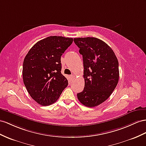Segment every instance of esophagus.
Instances as JSON below:
<instances>
[{"label":"esophagus","instance_id":"34e87169","mask_svg":"<svg viewBox=\"0 0 146 146\" xmlns=\"http://www.w3.org/2000/svg\"><path fill=\"white\" fill-rule=\"evenodd\" d=\"M70 77H71V79H73V78H75V76H74V74H72V75H71L70 76Z\"/></svg>","mask_w":146,"mask_h":146}]
</instances>
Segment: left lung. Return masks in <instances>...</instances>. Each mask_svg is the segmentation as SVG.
I'll return each mask as SVG.
<instances>
[{
    "label": "left lung",
    "mask_w": 146,
    "mask_h": 146,
    "mask_svg": "<svg viewBox=\"0 0 146 146\" xmlns=\"http://www.w3.org/2000/svg\"><path fill=\"white\" fill-rule=\"evenodd\" d=\"M74 42L83 55L85 83L78 99L86 107L98 106L109 98L118 84V59L111 47L96 37L74 38Z\"/></svg>",
    "instance_id": "left-lung-1"
}]
</instances>
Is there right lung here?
<instances>
[{
	"label": "right lung",
	"mask_w": 146,
	"mask_h": 146,
	"mask_svg": "<svg viewBox=\"0 0 146 146\" xmlns=\"http://www.w3.org/2000/svg\"><path fill=\"white\" fill-rule=\"evenodd\" d=\"M73 38L49 36L33 46L23 61V80L31 98L41 106L54 103L68 86L61 73V56Z\"/></svg>",
	"instance_id": "obj_1"
}]
</instances>
